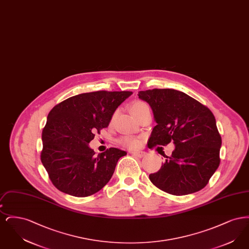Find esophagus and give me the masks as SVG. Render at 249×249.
I'll return each instance as SVG.
<instances>
[{"instance_id":"esophagus-1","label":"esophagus","mask_w":249,"mask_h":249,"mask_svg":"<svg viewBox=\"0 0 249 249\" xmlns=\"http://www.w3.org/2000/svg\"><path fill=\"white\" fill-rule=\"evenodd\" d=\"M131 154L134 155V156H136L138 158H142V157L145 156V153L142 152V151H134V152H131Z\"/></svg>"}]
</instances>
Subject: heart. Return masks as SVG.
<instances>
[{
  "mask_svg": "<svg viewBox=\"0 0 249 249\" xmlns=\"http://www.w3.org/2000/svg\"><path fill=\"white\" fill-rule=\"evenodd\" d=\"M147 105L143 102L141 101H136L134 102L131 106H130V113L132 114L133 117H136L142 110H143L144 108H147ZM120 142L127 146V147H130V148H135L139 145V140L134 138V137H131V136H124L120 139Z\"/></svg>",
  "mask_w": 249,
  "mask_h": 249,
  "instance_id": "b5f03b06",
  "label": "heart"
}]
</instances>
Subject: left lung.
<instances>
[{
    "label": "left lung",
    "instance_id": "8db88e82",
    "mask_svg": "<svg viewBox=\"0 0 249 249\" xmlns=\"http://www.w3.org/2000/svg\"><path fill=\"white\" fill-rule=\"evenodd\" d=\"M139 98L153 111L157 123L148 147L175 143L171 156L150 181L173 195H187L203 189L219 166L221 136L213 113L188 94L170 89L139 91Z\"/></svg>",
    "mask_w": 249,
    "mask_h": 249
}]
</instances>
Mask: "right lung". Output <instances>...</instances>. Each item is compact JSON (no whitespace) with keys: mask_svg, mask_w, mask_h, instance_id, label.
I'll return each instance as SVG.
<instances>
[{"mask_svg":"<svg viewBox=\"0 0 249 249\" xmlns=\"http://www.w3.org/2000/svg\"><path fill=\"white\" fill-rule=\"evenodd\" d=\"M131 91H95L75 95L53 107L42 132L41 160L58 190L87 197L102 190L119 159L127 154L111 147L95 156L89 143L107 128L116 109Z\"/></svg>","mask_w":249,"mask_h":249,"instance_id":"add662e5","label":"right lung"}]
</instances>
